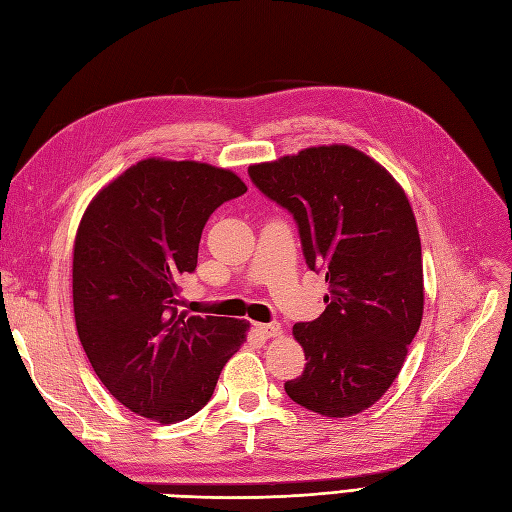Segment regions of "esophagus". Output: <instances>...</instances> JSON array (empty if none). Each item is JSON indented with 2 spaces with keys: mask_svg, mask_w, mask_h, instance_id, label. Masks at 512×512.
Wrapping results in <instances>:
<instances>
[{
  "mask_svg": "<svg viewBox=\"0 0 512 512\" xmlns=\"http://www.w3.org/2000/svg\"><path fill=\"white\" fill-rule=\"evenodd\" d=\"M254 329L262 335V337H277L282 333L280 324L277 322H269V324H254Z\"/></svg>",
  "mask_w": 512,
  "mask_h": 512,
  "instance_id": "34e87169",
  "label": "esophagus"
}]
</instances>
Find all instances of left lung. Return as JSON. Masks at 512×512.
Returning <instances> with one entry per match:
<instances>
[{"mask_svg":"<svg viewBox=\"0 0 512 512\" xmlns=\"http://www.w3.org/2000/svg\"><path fill=\"white\" fill-rule=\"evenodd\" d=\"M299 224L305 262L322 271L327 309L292 327L305 369L284 389L299 406L354 416L389 391L423 320V256L404 188L350 145L307 147L247 168Z\"/></svg>","mask_w":512,"mask_h":512,"instance_id":"1","label":"left lung"}]
</instances>
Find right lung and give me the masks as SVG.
Returning <instances> with one entry per match:
<instances>
[{
	"instance_id": "obj_1",
	"label": "right lung",
	"mask_w": 512,
	"mask_h": 512,
	"mask_svg": "<svg viewBox=\"0 0 512 512\" xmlns=\"http://www.w3.org/2000/svg\"><path fill=\"white\" fill-rule=\"evenodd\" d=\"M247 185L228 168L147 158L94 196L74 239V320L119 404L173 425L207 406L250 322L177 309L209 215Z\"/></svg>"
}]
</instances>
